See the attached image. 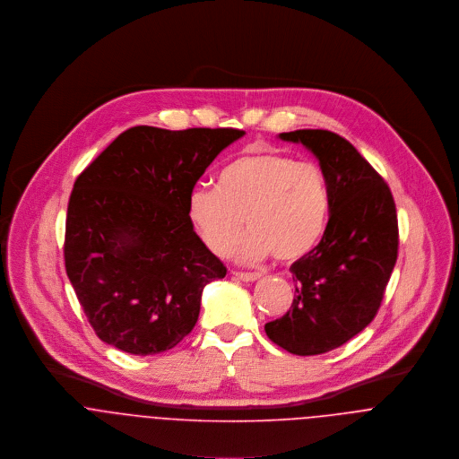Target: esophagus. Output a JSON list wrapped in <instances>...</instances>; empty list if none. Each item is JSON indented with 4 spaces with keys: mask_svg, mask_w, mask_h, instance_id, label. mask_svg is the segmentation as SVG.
<instances>
[{
    "mask_svg": "<svg viewBox=\"0 0 459 459\" xmlns=\"http://www.w3.org/2000/svg\"><path fill=\"white\" fill-rule=\"evenodd\" d=\"M233 275L240 281H246V282H253V281H258L262 277L260 272H240V270H235Z\"/></svg>",
    "mask_w": 459,
    "mask_h": 459,
    "instance_id": "34e87169",
    "label": "esophagus"
}]
</instances>
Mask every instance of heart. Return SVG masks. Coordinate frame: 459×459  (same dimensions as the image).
I'll list each match as a JSON object with an SVG mask.
<instances>
[{"label": "heart", "mask_w": 459, "mask_h": 459, "mask_svg": "<svg viewBox=\"0 0 459 459\" xmlns=\"http://www.w3.org/2000/svg\"><path fill=\"white\" fill-rule=\"evenodd\" d=\"M332 196L325 171L315 162L273 150H249L230 160L215 189H195L189 215L217 256H228L246 224L240 258L262 262L275 255L281 263L307 256L324 238Z\"/></svg>", "instance_id": "1"}]
</instances>
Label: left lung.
Here are the masks:
<instances>
[{
  "label": "left lung",
  "instance_id": "8db88e82",
  "mask_svg": "<svg viewBox=\"0 0 459 459\" xmlns=\"http://www.w3.org/2000/svg\"><path fill=\"white\" fill-rule=\"evenodd\" d=\"M320 160L332 196L327 231L290 272V311L264 325L270 341L293 355L339 348L377 316L397 260L395 203L377 169L339 134L322 129L282 132Z\"/></svg>",
  "mask_w": 459,
  "mask_h": 459
}]
</instances>
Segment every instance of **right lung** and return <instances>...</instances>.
Wrapping results in <instances>:
<instances>
[{
	"instance_id": "right-lung-1",
	"label": "right lung",
	"mask_w": 459,
	"mask_h": 459,
	"mask_svg": "<svg viewBox=\"0 0 459 459\" xmlns=\"http://www.w3.org/2000/svg\"><path fill=\"white\" fill-rule=\"evenodd\" d=\"M246 132H122L75 180L65 270L99 339L132 355L175 348L196 325L203 288L226 266L197 237L189 196Z\"/></svg>"
}]
</instances>
